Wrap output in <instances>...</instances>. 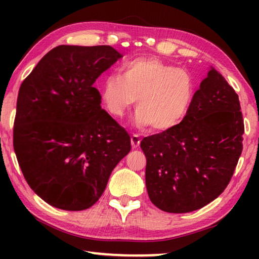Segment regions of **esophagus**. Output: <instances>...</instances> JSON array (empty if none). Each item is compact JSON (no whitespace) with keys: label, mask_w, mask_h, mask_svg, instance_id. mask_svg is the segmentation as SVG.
<instances>
[{"label":"esophagus","mask_w":259,"mask_h":259,"mask_svg":"<svg viewBox=\"0 0 259 259\" xmlns=\"http://www.w3.org/2000/svg\"><path fill=\"white\" fill-rule=\"evenodd\" d=\"M131 146H133V148H137L139 146L140 144V138L138 135H133L131 136Z\"/></svg>","instance_id":"obj_1"}]
</instances>
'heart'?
<instances>
[{
	"instance_id": "obj_1",
	"label": "heart",
	"mask_w": 259,
	"mask_h": 259,
	"mask_svg": "<svg viewBox=\"0 0 259 259\" xmlns=\"http://www.w3.org/2000/svg\"><path fill=\"white\" fill-rule=\"evenodd\" d=\"M195 97L194 80L185 69L154 57L126 61L120 76L108 74L100 87L106 111L120 119L137 99L135 124L166 133L185 120Z\"/></svg>"
}]
</instances>
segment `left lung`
<instances>
[{"label": "left lung", "mask_w": 259, "mask_h": 259, "mask_svg": "<svg viewBox=\"0 0 259 259\" xmlns=\"http://www.w3.org/2000/svg\"><path fill=\"white\" fill-rule=\"evenodd\" d=\"M240 109L233 88L210 67L185 120L142 140L153 204L166 212H191L224 192L242 152Z\"/></svg>", "instance_id": "obj_1"}]
</instances>
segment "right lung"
<instances>
[{"mask_svg":"<svg viewBox=\"0 0 259 259\" xmlns=\"http://www.w3.org/2000/svg\"><path fill=\"white\" fill-rule=\"evenodd\" d=\"M122 57L109 46H58L21 83L15 153L29 187L52 207L94 205L131 150L129 134L102 108L94 87Z\"/></svg>","mask_w":259,"mask_h":259,"instance_id":"add662e5","label":"right lung"}]
</instances>
